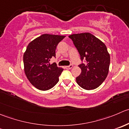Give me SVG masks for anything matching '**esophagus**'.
Masks as SVG:
<instances>
[{
	"instance_id": "1",
	"label": "esophagus",
	"mask_w": 129,
	"mask_h": 129,
	"mask_svg": "<svg viewBox=\"0 0 129 129\" xmlns=\"http://www.w3.org/2000/svg\"><path fill=\"white\" fill-rule=\"evenodd\" d=\"M72 65L71 64V65H70V66H66V67H65V69H71V68H72Z\"/></svg>"
}]
</instances>
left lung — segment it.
<instances>
[{"label": "left lung", "mask_w": 129, "mask_h": 129, "mask_svg": "<svg viewBox=\"0 0 129 129\" xmlns=\"http://www.w3.org/2000/svg\"><path fill=\"white\" fill-rule=\"evenodd\" d=\"M69 37L78 50L82 62L79 65L81 73L76 77V82L84 89L97 88L108 74L110 57L107 47L89 33L74 34Z\"/></svg>", "instance_id": "obj_1"}]
</instances>
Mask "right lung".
Instances as JSON below:
<instances>
[{
	"label": "right lung",
	"instance_id": "add662e5",
	"mask_svg": "<svg viewBox=\"0 0 129 129\" xmlns=\"http://www.w3.org/2000/svg\"><path fill=\"white\" fill-rule=\"evenodd\" d=\"M65 36L44 34L29 43L23 55L24 72L31 84L42 91L52 88L58 82L63 69L56 63H50L55 58V50Z\"/></svg>",
	"mask_w": 129,
	"mask_h": 129
}]
</instances>
